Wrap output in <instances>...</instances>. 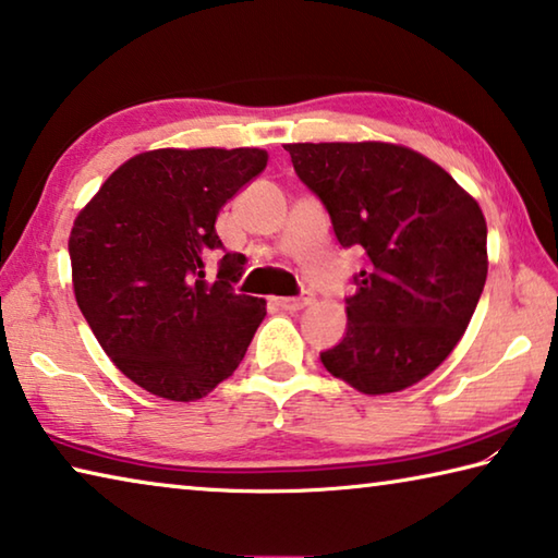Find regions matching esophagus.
<instances>
[{
    "mask_svg": "<svg viewBox=\"0 0 558 558\" xmlns=\"http://www.w3.org/2000/svg\"><path fill=\"white\" fill-rule=\"evenodd\" d=\"M272 302H276V305H278L280 310H302V307H307L310 302H313V295H302V298H272Z\"/></svg>",
    "mask_w": 558,
    "mask_h": 558,
    "instance_id": "1",
    "label": "esophagus"
}]
</instances>
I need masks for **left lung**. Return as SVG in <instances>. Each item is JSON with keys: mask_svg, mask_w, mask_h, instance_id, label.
Here are the masks:
<instances>
[{"mask_svg": "<svg viewBox=\"0 0 558 558\" xmlns=\"http://www.w3.org/2000/svg\"><path fill=\"white\" fill-rule=\"evenodd\" d=\"M292 167L366 270L347 298V335L319 354L352 389H409L465 335L487 280L485 214L446 169L393 143H292Z\"/></svg>", "mask_w": 558, "mask_h": 558, "instance_id": "1", "label": "left lung"}]
</instances>
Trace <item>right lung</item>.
<instances>
[{
	"mask_svg": "<svg viewBox=\"0 0 558 558\" xmlns=\"http://www.w3.org/2000/svg\"><path fill=\"white\" fill-rule=\"evenodd\" d=\"M258 147H162L112 172L75 216L69 253L75 302L130 381L167 401H196L235 372L266 300L235 295L243 258L221 248L216 216L258 177Z\"/></svg>",
	"mask_w": 558,
	"mask_h": 558,
	"instance_id": "1",
	"label": "right lung"
}]
</instances>
